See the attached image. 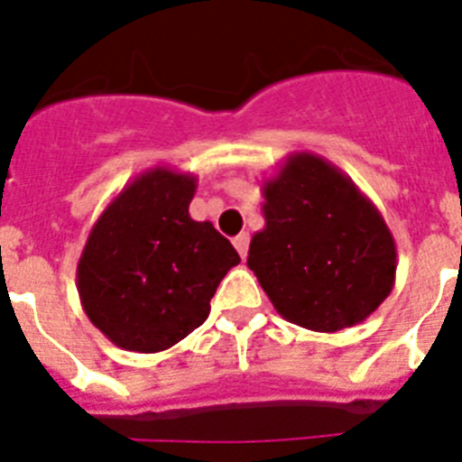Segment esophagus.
Wrapping results in <instances>:
<instances>
[{
    "instance_id": "34e87169",
    "label": "esophagus",
    "mask_w": 462,
    "mask_h": 462,
    "mask_svg": "<svg viewBox=\"0 0 462 462\" xmlns=\"http://www.w3.org/2000/svg\"><path fill=\"white\" fill-rule=\"evenodd\" d=\"M234 247L238 250V254L245 259V256H247V247H250V234H245V231H243V234L236 236Z\"/></svg>"
}]
</instances>
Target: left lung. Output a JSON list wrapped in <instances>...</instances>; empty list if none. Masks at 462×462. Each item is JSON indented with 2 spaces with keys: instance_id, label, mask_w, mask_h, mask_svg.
<instances>
[{
  "instance_id": "8db88e82",
  "label": "left lung",
  "mask_w": 462,
  "mask_h": 462,
  "mask_svg": "<svg viewBox=\"0 0 462 462\" xmlns=\"http://www.w3.org/2000/svg\"><path fill=\"white\" fill-rule=\"evenodd\" d=\"M266 226L247 266L287 321L317 333L361 324L395 284V240L368 196L336 164L289 154L261 185Z\"/></svg>"
}]
</instances>
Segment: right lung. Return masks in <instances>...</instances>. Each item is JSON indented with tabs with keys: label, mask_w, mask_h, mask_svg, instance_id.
<instances>
[{
	"label": "right lung",
	"mask_w": 462,
	"mask_h": 462,
	"mask_svg": "<svg viewBox=\"0 0 462 462\" xmlns=\"http://www.w3.org/2000/svg\"><path fill=\"white\" fill-rule=\"evenodd\" d=\"M196 175L154 166L136 175L94 222L79 259L80 305L126 352L178 345L210 314L238 252L210 222L189 217Z\"/></svg>",
	"instance_id": "add662e5"
}]
</instances>
